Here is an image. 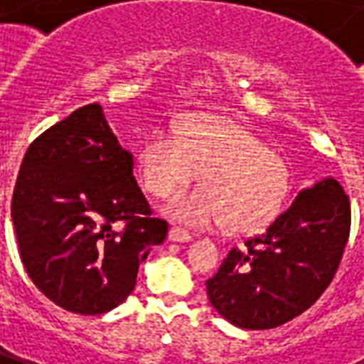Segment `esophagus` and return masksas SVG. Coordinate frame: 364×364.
<instances>
[{
	"mask_svg": "<svg viewBox=\"0 0 364 364\" xmlns=\"http://www.w3.org/2000/svg\"><path fill=\"white\" fill-rule=\"evenodd\" d=\"M168 240H172V242H190V240H192V235H190L188 230L180 229V227H172V229L168 230Z\"/></svg>",
	"mask_w": 364,
	"mask_h": 364,
	"instance_id": "34e87169",
	"label": "esophagus"
}]
</instances>
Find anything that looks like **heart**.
<instances>
[{
	"label": "heart",
	"instance_id": "obj_1",
	"mask_svg": "<svg viewBox=\"0 0 364 364\" xmlns=\"http://www.w3.org/2000/svg\"><path fill=\"white\" fill-rule=\"evenodd\" d=\"M147 192L168 198L196 180L201 188L176 196L166 213L192 227L221 223L232 235H254L279 215L291 188L287 163L235 122L192 114L156 127L139 151Z\"/></svg>",
	"mask_w": 364,
	"mask_h": 364
}]
</instances>
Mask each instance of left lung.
Segmentation results:
<instances>
[{
    "label": "left lung",
    "instance_id": "left-lung-1",
    "mask_svg": "<svg viewBox=\"0 0 364 364\" xmlns=\"http://www.w3.org/2000/svg\"><path fill=\"white\" fill-rule=\"evenodd\" d=\"M351 229L349 198L338 180L304 188L267 230L232 250L208 279V296L225 320L269 330L302 314L338 272Z\"/></svg>",
    "mask_w": 364,
    "mask_h": 364
}]
</instances>
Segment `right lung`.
Here are the masks:
<instances>
[{"label": "right lung", "instance_id": "add662e5", "mask_svg": "<svg viewBox=\"0 0 364 364\" xmlns=\"http://www.w3.org/2000/svg\"><path fill=\"white\" fill-rule=\"evenodd\" d=\"M100 105L77 108L26 149L11 219L28 277L58 306L95 316L132 294L137 269L166 238Z\"/></svg>", "mask_w": 364, "mask_h": 364}]
</instances>
